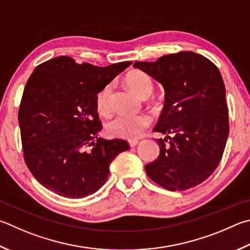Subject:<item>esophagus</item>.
I'll list each match as a JSON object with an SVG mask.
<instances>
[{"label": "esophagus", "mask_w": 250, "mask_h": 250, "mask_svg": "<svg viewBox=\"0 0 250 250\" xmlns=\"http://www.w3.org/2000/svg\"><path fill=\"white\" fill-rule=\"evenodd\" d=\"M138 143H139V140H137V139L129 140V144H130V146H135V145H137Z\"/></svg>", "instance_id": "34e87169"}]
</instances>
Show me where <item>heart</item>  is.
<instances>
[{"instance_id": "heart-1", "label": "heart", "mask_w": 250, "mask_h": 250, "mask_svg": "<svg viewBox=\"0 0 250 250\" xmlns=\"http://www.w3.org/2000/svg\"><path fill=\"white\" fill-rule=\"evenodd\" d=\"M126 84L129 87L141 97H148L152 94L154 84L151 76L142 71H133L126 76ZM112 99V84H107L99 90L95 96V107L98 113L103 116L109 115L111 111ZM152 119L148 115L128 116L118 115L107 122L106 131L111 137L124 139H135L148 128Z\"/></svg>"}]
</instances>
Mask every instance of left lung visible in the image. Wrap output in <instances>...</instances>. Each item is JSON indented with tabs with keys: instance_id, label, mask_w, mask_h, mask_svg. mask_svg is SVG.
Listing matches in <instances>:
<instances>
[{
	"instance_id": "obj_1",
	"label": "left lung",
	"mask_w": 250,
	"mask_h": 250,
	"mask_svg": "<svg viewBox=\"0 0 250 250\" xmlns=\"http://www.w3.org/2000/svg\"><path fill=\"white\" fill-rule=\"evenodd\" d=\"M165 88V106L154 131L160 155L145 165L154 183L170 191L200 185L219 166L229 132L225 86L217 66L192 51L135 62ZM171 134L172 137L169 135Z\"/></svg>"
}]
</instances>
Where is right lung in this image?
Listing matches in <instances>:
<instances>
[{
    "mask_svg": "<svg viewBox=\"0 0 250 250\" xmlns=\"http://www.w3.org/2000/svg\"><path fill=\"white\" fill-rule=\"evenodd\" d=\"M131 63L96 66L61 56L31 73L18 122L25 163L43 187L80 199L106 183L111 162L130 145L122 139L99 137L103 125L95 96Z\"/></svg>",
    "mask_w": 250,
    "mask_h": 250,
    "instance_id": "1",
    "label": "right lung"
}]
</instances>
